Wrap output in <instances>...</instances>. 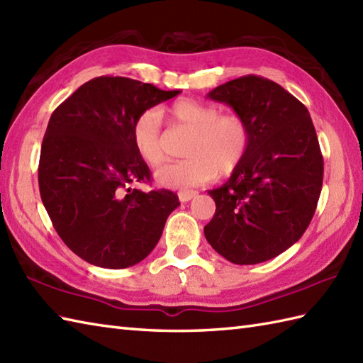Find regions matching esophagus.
Listing matches in <instances>:
<instances>
[{"instance_id":"1","label":"esophagus","mask_w":363,"mask_h":363,"mask_svg":"<svg viewBox=\"0 0 363 363\" xmlns=\"http://www.w3.org/2000/svg\"><path fill=\"white\" fill-rule=\"evenodd\" d=\"M196 195H198L196 190H181V191H178V198H179L181 202H189Z\"/></svg>"}]
</instances>
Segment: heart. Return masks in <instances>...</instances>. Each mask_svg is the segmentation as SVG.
<instances>
[{"instance_id":"b5f03b06","label":"heart","mask_w":363,"mask_h":363,"mask_svg":"<svg viewBox=\"0 0 363 363\" xmlns=\"http://www.w3.org/2000/svg\"><path fill=\"white\" fill-rule=\"evenodd\" d=\"M168 119L190 133L181 162L156 172V181L170 189H190L212 181L216 174L230 176L246 159L252 131L240 114H220L213 105L182 99L167 108ZM136 153L150 167L164 162V139L159 116L153 109L142 111L131 128Z\"/></svg>"}]
</instances>
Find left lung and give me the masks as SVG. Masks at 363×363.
Wrapping results in <instances>:
<instances>
[{"mask_svg":"<svg viewBox=\"0 0 363 363\" xmlns=\"http://www.w3.org/2000/svg\"><path fill=\"white\" fill-rule=\"evenodd\" d=\"M247 121L250 150L220 189L204 235L235 264L280 255L305 233L323 184V156L308 108L278 83L244 75L207 94Z\"/></svg>","mask_w":363,"mask_h":363,"instance_id":"left-lung-1","label":"left lung"}]
</instances>
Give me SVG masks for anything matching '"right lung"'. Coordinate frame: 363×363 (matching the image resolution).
Segmentation results:
<instances>
[{
	"label": "right lung",
	"instance_id": "right-lung-1",
	"mask_svg": "<svg viewBox=\"0 0 363 363\" xmlns=\"http://www.w3.org/2000/svg\"><path fill=\"white\" fill-rule=\"evenodd\" d=\"M178 94L102 75L50 116L40 153V195L58 237L82 259L106 269L130 267L161 238L181 202L170 190L130 187L151 182L131 128L142 111Z\"/></svg>",
	"mask_w": 363,
	"mask_h": 363
}]
</instances>
